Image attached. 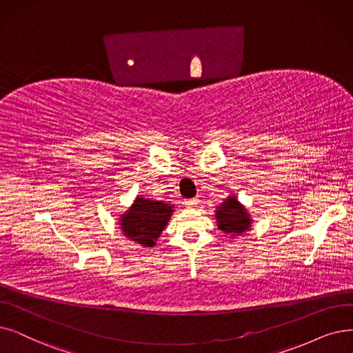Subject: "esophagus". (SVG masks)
<instances>
[{
  "mask_svg": "<svg viewBox=\"0 0 353 353\" xmlns=\"http://www.w3.org/2000/svg\"><path fill=\"white\" fill-rule=\"evenodd\" d=\"M196 204H199V200H196V199H190V200L184 201L185 207H195Z\"/></svg>",
  "mask_w": 353,
  "mask_h": 353,
  "instance_id": "esophagus-1",
  "label": "esophagus"
}]
</instances>
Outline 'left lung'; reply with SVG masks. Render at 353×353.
<instances>
[{
	"instance_id": "1",
	"label": "left lung",
	"mask_w": 353,
	"mask_h": 353,
	"mask_svg": "<svg viewBox=\"0 0 353 353\" xmlns=\"http://www.w3.org/2000/svg\"><path fill=\"white\" fill-rule=\"evenodd\" d=\"M217 225L221 232L232 236H241L250 229L252 219L246 208L237 201L234 195L228 196L216 210Z\"/></svg>"
}]
</instances>
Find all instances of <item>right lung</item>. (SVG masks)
<instances>
[{"label": "right lung", "mask_w": 353, "mask_h": 353, "mask_svg": "<svg viewBox=\"0 0 353 353\" xmlns=\"http://www.w3.org/2000/svg\"><path fill=\"white\" fill-rule=\"evenodd\" d=\"M172 213L174 204L137 196L133 205L121 214L119 224L124 236L145 248H152L157 245Z\"/></svg>", "instance_id": "add662e5"}]
</instances>
